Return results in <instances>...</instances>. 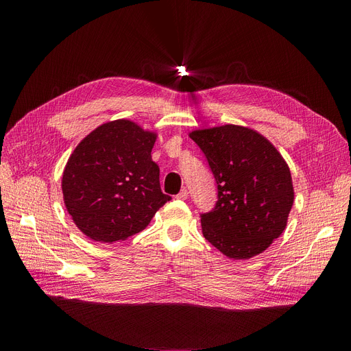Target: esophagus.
I'll return each instance as SVG.
<instances>
[{
    "mask_svg": "<svg viewBox=\"0 0 351 351\" xmlns=\"http://www.w3.org/2000/svg\"><path fill=\"white\" fill-rule=\"evenodd\" d=\"M188 195H189V192H188V189H185L183 188L178 195H176V199H180V200H186L188 199Z\"/></svg>",
    "mask_w": 351,
    "mask_h": 351,
    "instance_id": "34e87169",
    "label": "esophagus"
}]
</instances>
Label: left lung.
<instances>
[{
    "label": "left lung",
    "mask_w": 351,
    "mask_h": 351,
    "mask_svg": "<svg viewBox=\"0 0 351 351\" xmlns=\"http://www.w3.org/2000/svg\"><path fill=\"white\" fill-rule=\"evenodd\" d=\"M217 183L213 210L200 215L202 233L229 259L263 253L286 229L294 191L289 165L273 143L241 125L196 129Z\"/></svg>",
    "instance_id": "obj_1"
}]
</instances>
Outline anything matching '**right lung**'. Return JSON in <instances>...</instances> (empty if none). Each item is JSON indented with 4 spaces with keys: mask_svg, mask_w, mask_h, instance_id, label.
I'll return each mask as SVG.
<instances>
[{
    "mask_svg": "<svg viewBox=\"0 0 351 351\" xmlns=\"http://www.w3.org/2000/svg\"><path fill=\"white\" fill-rule=\"evenodd\" d=\"M156 132L129 119L99 125L71 154L62 173L64 204L73 223L101 243L143 230L171 200L152 160Z\"/></svg>",
    "mask_w": 351,
    "mask_h": 351,
    "instance_id": "right-lung-1",
    "label": "right lung"
}]
</instances>
